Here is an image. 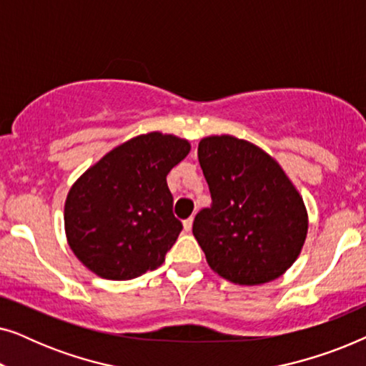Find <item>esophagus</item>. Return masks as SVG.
<instances>
[{"instance_id": "1", "label": "esophagus", "mask_w": 366, "mask_h": 366, "mask_svg": "<svg viewBox=\"0 0 366 366\" xmlns=\"http://www.w3.org/2000/svg\"><path fill=\"white\" fill-rule=\"evenodd\" d=\"M192 227H193V218L184 219V222H183V229H184V232H187V233L192 232Z\"/></svg>"}]
</instances>
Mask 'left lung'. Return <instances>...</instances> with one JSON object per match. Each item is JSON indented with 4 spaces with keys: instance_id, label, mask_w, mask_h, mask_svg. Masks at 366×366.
I'll list each match as a JSON object with an SVG mask.
<instances>
[{
    "instance_id": "obj_1",
    "label": "left lung",
    "mask_w": 366,
    "mask_h": 366,
    "mask_svg": "<svg viewBox=\"0 0 366 366\" xmlns=\"http://www.w3.org/2000/svg\"><path fill=\"white\" fill-rule=\"evenodd\" d=\"M212 208L197 214L193 234L209 268L234 285L273 282L302 253L308 233L303 197L272 154L232 134L198 143Z\"/></svg>"
}]
</instances>
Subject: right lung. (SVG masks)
Masks as SVG:
<instances>
[{
    "instance_id": "right-lung-1",
    "label": "right lung",
    "mask_w": 366,
    "mask_h": 366,
    "mask_svg": "<svg viewBox=\"0 0 366 366\" xmlns=\"http://www.w3.org/2000/svg\"><path fill=\"white\" fill-rule=\"evenodd\" d=\"M189 149L188 139L174 134H138L71 184L64 202V233L89 272L122 282L162 267L183 228L173 217L167 174Z\"/></svg>"
}]
</instances>
